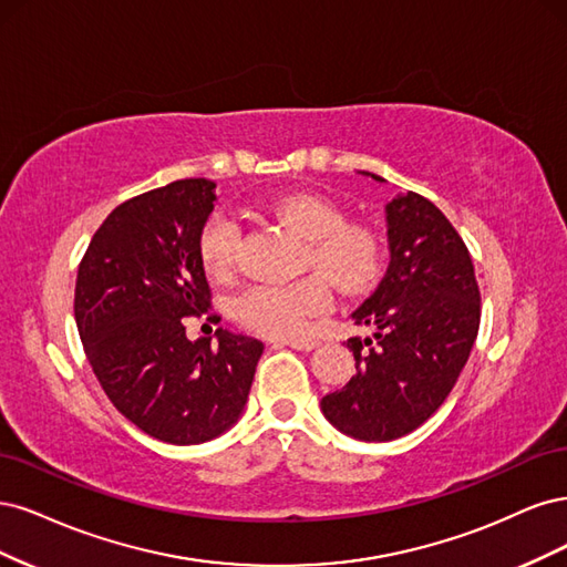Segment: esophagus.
I'll return each mask as SVG.
<instances>
[{
    "mask_svg": "<svg viewBox=\"0 0 567 567\" xmlns=\"http://www.w3.org/2000/svg\"><path fill=\"white\" fill-rule=\"evenodd\" d=\"M285 346H289V349H297V351H313L318 341L310 339V337H303V339H285L282 341Z\"/></svg>",
    "mask_w": 567,
    "mask_h": 567,
    "instance_id": "34e87169",
    "label": "esophagus"
}]
</instances>
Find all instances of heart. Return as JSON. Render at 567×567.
Returning a JSON list of instances; mask_svg holds the SVG:
<instances>
[{
    "label": "heart",
    "instance_id": "obj_1",
    "mask_svg": "<svg viewBox=\"0 0 567 567\" xmlns=\"http://www.w3.org/2000/svg\"><path fill=\"white\" fill-rule=\"evenodd\" d=\"M261 212L301 240L299 264L330 282L339 295L355 297L381 276V235L362 224H346V214L320 195L295 193L270 199ZM237 224L226 214H214L199 230L197 257L209 278L224 280L235 268ZM322 279V280H323ZM321 280V281H322ZM319 278L297 282H259L233 301L237 322L264 337H297L308 320L330 306V289Z\"/></svg>",
    "mask_w": 567,
    "mask_h": 567
}]
</instances>
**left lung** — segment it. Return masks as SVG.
Instances as JSON below:
<instances>
[{
	"mask_svg": "<svg viewBox=\"0 0 567 567\" xmlns=\"http://www.w3.org/2000/svg\"><path fill=\"white\" fill-rule=\"evenodd\" d=\"M386 221L389 270L353 313L374 339H349L355 377L320 403L330 424L368 443L403 437L445 403L481 327L471 254L447 216L408 190L386 205Z\"/></svg>",
	"mask_w": 567,
	"mask_h": 567,
	"instance_id": "left-lung-1",
	"label": "left lung"
}]
</instances>
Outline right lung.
<instances>
[{
	"label": "right lung",
	"instance_id": "right-lung-1",
	"mask_svg": "<svg viewBox=\"0 0 567 567\" xmlns=\"http://www.w3.org/2000/svg\"><path fill=\"white\" fill-rule=\"evenodd\" d=\"M214 188V181L184 178L126 199L91 237L78 268L75 320L91 370L132 424L172 445L228 431L264 353L259 339L224 327L218 346L186 337L184 318L212 306L197 237Z\"/></svg>",
	"mask_w": 567,
	"mask_h": 567
}]
</instances>
